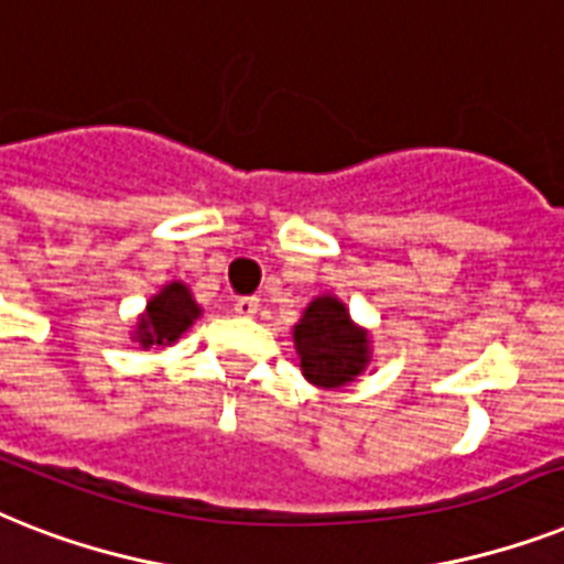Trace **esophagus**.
<instances>
[{
  "label": "esophagus",
  "instance_id": "obj_1",
  "mask_svg": "<svg viewBox=\"0 0 564 564\" xmlns=\"http://www.w3.org/2000/svg\"><path fill=\"white\" fill-rule=\"evenodd\" d=\"M256 311H259V300H256V296H238L236 300L238 317H253Z\"/></svg>",
  "mask_w": 564,
  "mask_h": 564
}]
</instances>
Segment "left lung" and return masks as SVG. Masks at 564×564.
Segmentation results:
<instances>
[{"label":"left lung","instance_id":"obj_1","mask_svg":"<svg viewBox=\"0 0 564 564\" xmlns=\"http://www.w3.org/2000/svg\"><path fill=\"white\" fill-rule=\"evenodd\" d=\"M300 367L311 384L340 387L358 376L369 360L367 335L349 319L335 296H317L294 326Z\"/></svg>","mask_w":564,"mask_h":564}]
</instances>
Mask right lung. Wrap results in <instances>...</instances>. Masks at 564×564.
<instances>
[{
  "instance_id": "right-lung-1",
  "label": "right lung",
  "mask_w": 564,
  "mask_h": 564,
  "mask_svg": "<svg viewBox=\"0 0 564 564\" xmlns=\"http://www.w3.org/2000/svg\"><path fill=\"white\" fill-rule=\"evenodd\" d=\"M197 314H200V308L188 294V288L183 282H171L148 303L145 317L139 319V344L145 349L148 346L174 344L195 323Z\"/></svg>"
}]
</instances>
